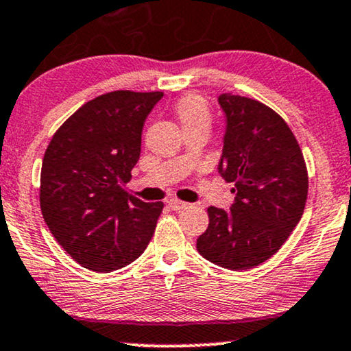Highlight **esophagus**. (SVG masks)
Instances as JSON below:
<instances>
[{
  "label": "esophagus",
  "mask_w": 351,
  "mask_h": 351,
  "mask_svg": "<svg viewBox=\"0 0 351 351\" xmlns=\"http://www.w3.org/2000/svg\"><path fill=\"white\" fill-rule=\"evenodd\" d=\"M168 206H170L173 210H183V209H186L189 204H188V202L180 201V199H170V201H168Z\"/></svg>",
  "instance_id": "esophagus-1"
}]
</instances>
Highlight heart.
Returning <instances> with one entry per match:
<instances>
[{
	"label": "heart",
	"instance_id": "1",
	"mask_svg": "<svg viewBox=\"0 0 351 351\" xmlns=\"http://www.w3.org/2000/svg\"><path fill=\"white\" fill-rule=\"evenodd\" d=\"M175 114L178 117L183 130L208 125L210 128V109L208 101L199 95L183 96L175 106Z\"/></svg>",
	"mask_w": 351,
	"mask_h": 351
}]
</instances>
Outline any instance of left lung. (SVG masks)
Returning <instances> with one entry per match:
<instances>
[{
	"label": "left lung",
	"mask_w": 351,
	"mask_h": 351,
	"mask_svg": "<svg viewBox=\"0 0 351 351\" xmlns=\"http://www.w3.org/2000/svg\"><path fill=\"white\" fill-rule=\"evenodd\" d=\"M227 132L219 171L235 183L230 213L210 206L209 227L196 248L222 268L250 269L288 240L306 208L309 176L298 138L286 121L260 101L219 96Z\"/></svg>",
	"instance_id": "8db88e82"
}]
</instances>
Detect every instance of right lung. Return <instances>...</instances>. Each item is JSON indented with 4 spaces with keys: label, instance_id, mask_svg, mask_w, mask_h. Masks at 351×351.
Wrapping results in <instances>:
<instances>
[{
    "label": "right lung",
    "instance_id": "add662e5",
    "mask_svg": "<svg viewBox=\"0 0 351 351\" xmlns=\"http://www.w3.org/2000/svg\"><path fill=\"white\" fill-rule=\"evenodd\" d=\"M163 91H111L84 103L53 134L39 201L50 232L82 267L109 273L149 245L163 202L125 191L141 157L145 117Z\"/></svg>",
    "mask_w": 351,
    "mask_h": 351
}]
</instances>
